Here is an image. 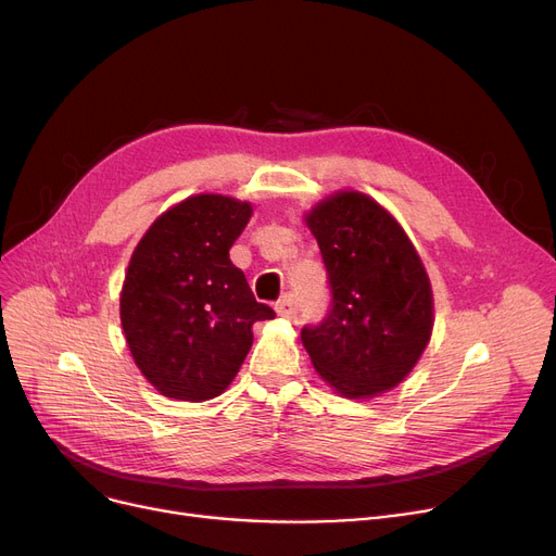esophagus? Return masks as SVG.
I'll return each instance as SVG.
<instances>
[{
  "mask_svg": "<svg viewBox=\"0 0 556 556\" xmlns=\"http://www.w3.org/2000/svg\"><path fill=\"white\" fill-rule=\"evenodd\" d=\"M275 311H277L281 317H286V319H295V317H298V300H295V295L286 293V295L275 304Z\"/></svg>",
  "mask_w": 556,
  "mask_h": 556,
  "instance_id": "1",
  "label": "esophagus"
}]
</instances>
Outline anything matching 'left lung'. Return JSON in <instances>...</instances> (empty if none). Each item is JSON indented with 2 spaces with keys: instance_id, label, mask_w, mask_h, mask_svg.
<instances>
[{
  "instance_id": "obj_1",
  "label": "left lung",
  "mask_w": 556,
  "mask_h": 556,
  "mask_svg": "<svg viewBox=\"0 0 556 556\" xmlns=\"http://www.w3.org/2000/svg\"><path fill=\"white\" fill-rule=\"evenodd\" d=\"M331 308L302 329L315 371L349 399L396 388L432 333V290L403 227L369 195L340 191L306 214Z\"/></svg>"
}]
</instances>
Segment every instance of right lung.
Listing matches in <instances>:
<instances>
[{"label":"right lung","instance_id":"1","mask_svg":"<svg viewBox=\"0 0 556 556\" xmlns=\"http://www.w3.org/2000/svg\"><path fill=\"white\" fill-rule=\"evenodd\" d=\"M250 216V202L191 195L164 212L130 256L122 327L137 367L168 399L223 394L250 352L252 325L275 317L229 261Z\"/></svg>","mask_w":556,"mask_h":556}]
</instances>
